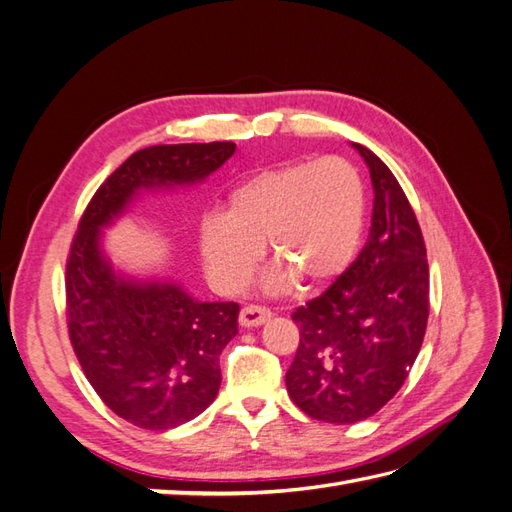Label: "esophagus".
I'll return each mask as SVG.
<instances>
[{"label":"esophagus","instance_id":"esophagus-1","mask_svg":"<svg viewBox=\"0 0 512 512\" xmlns=\"http://www.w3.org/2000/svg\"><path fill=\"white\" fill-rule=\"evenodd\" d=\"M271 318V309L262 307V305H247L241 309L239 314V322L241 327H260V324H265Z\"/></svg>","mask_w":512,"mask_h":512}]
</instances>
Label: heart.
Here are the masks:
<instances>
[{"label": "heart", "mask_w": 512, "mask_h": 512, "mask_svg": "<svg viewBox=\"0 0 512 512\" xmlns=\"http://www.w3.org/2000/svg\"><path fill=\"white\" fill-rule=\"evenodd\" d=\"M365 228V183L342 156L299 160L245 177L228 194L226 213L200 224V256L213 282L241 290L269 241L277 269L269 290L292 280L305 288L335 282L352 265Z\"/></svg>", "instance_id": "obj_1"}]
</instances>
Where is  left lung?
<instances>
[{"instance_id": "left-lung-1", "label": "left lung", "mask_w": 512, "mask_h": 512, "mask_svg": "<svg viewBox=\"0 0 512 512\" xmlns=\"http://www.w3.org/2000/svg\"><path fill=\"white\" fill-rule=\"evenodd\" d=\"M374 213L367 243L320 297L294 309L299 348L286 371L307 416L350 425L374 416L406 382L429 318V265L421 226L399 181L374 151Z\"/></svg>"}]
</instances>
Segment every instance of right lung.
I'll list each match as a JSON object with an SVG mask.
<instances>
[{
  "mask_svg": "<svg viewBox=\"0 0 512 512\" xmlns=\"http://www.w3.org/2000/svg\"><path fill=\"white\" fill-rule=\"evenodd\" d=\"M235 143L153 145L132 153L85 207L66 258L70 344L106 408L141 429L166 431L218 395L220 354L237 335V303H198L175 284H136L100 254V226L138 188L194 183L220 168Z\"/></svg>",
  "mask_w": 512,
  "mask_h": 512,
  "instance_id": "right-lung-1",
  "label": "right lung"
}]
</instances>
